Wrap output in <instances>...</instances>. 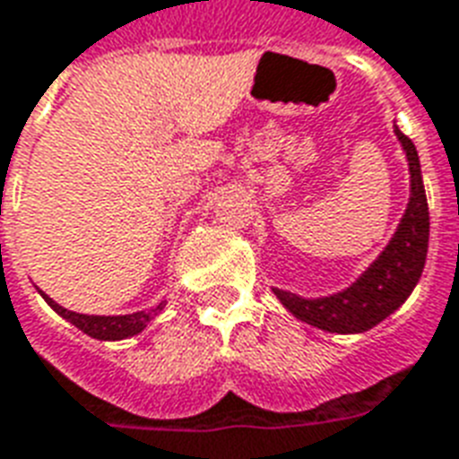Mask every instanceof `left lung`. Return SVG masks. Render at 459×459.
<instances>
[{
  "instance_id": "obj_1",
  "label": "left lung",
  "mask_w": 459,
  "mask_h": 459,
  "mask_svg": "<svg viewBox=\"0 0 459 459\" xmlns=\"http://www.w3.org/2000/svg\"><path fill=\"white\" fill-rule=\"evenodd\" d=\"M394 136L400 139L402 152L407 156L409 202L390 243L351 284L337 293L307 299L272 286L281 306L300 323L334 334H361L390 317L419 284L429 253V202L416 146L409 136L402 134L397 125Z\"/></svg>"
}]
</instances>
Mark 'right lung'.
<instances>
[{
  "label": "right lung",
  "instance_id": "right-lung-1",
  "mask_svg": "<svg viewBox=\"0 0 459 459\" xmlns=\"http://www.w3.org/2000/svg\"><path fill=\"white\" fill-rule=\"evenodd\" d=\"M40 291V289H38ZM40 296L45 299V303L59 315V317H65L66 323H72L74 327L83 332V334H89L93 339H100V342H120V339H129L139 334L142 330H146V325L152 323L153 317L163 310L166 303H159L152 310H136V313L129 315H86V313H74V310H66L59 303L48 296V293L40 291Z\"/></svg>",
  "mask_w": 459,
  "mask_h": 459
}]
</instances>
